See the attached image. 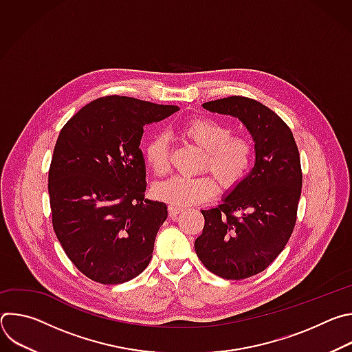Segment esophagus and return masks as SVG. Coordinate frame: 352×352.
<instances>
[{
  "mask_svg": "<svg viewBox=\"0 0 352 352\" xmlns=\"http://www.w3.org/2000/svg\"><path fill=\"white\" fill-rule=\"evenodd\" d=\"M182 212L181 208H175V206H170L168 208V213H170V217H175L177 214H179Z\"/></svg>",
  "mask_w": 352,
  "mask_h": 352,
  "instance_id": "esophagus-1",
  "label": "esophagus"
}]
</instances>
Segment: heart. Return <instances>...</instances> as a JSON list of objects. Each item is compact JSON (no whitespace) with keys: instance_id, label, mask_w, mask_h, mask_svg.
I'll return each mask as SVG.
<instances>
[{"instance_id":"1","label":"heart","mask_w":352,"mask_h":352,"mask_svg":"<svg viewBox=\"0 0 352 352\" xmlns=\"http://www.w3.org/2000/svg\"><path fill=\"white\" fill-rule=\"evenodd\" d=\"M181 135L190 140L204 156L200 170H209L220 186H235L249 171L254 159V146L243 135H231V128L212 118H196L181 126ZM147 167L156 175H164L170 168L168 139L166 135L150 138L143 148ZM155 195L175 208H185L209 199L216 184L209 175H175L155 185Z\"/></svg>"}]
</instances>
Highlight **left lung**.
Instances as JSON below:
<instances>
[{"mask_svg":"<svg viewBox=\"0 0 352 352\" xmlns=\"http://www.w3.org/2000/svg\"><path fill=\"white\" fill-rule=\"evenodd\" d=\"M202 107L238 118L255 143L254 168L219 206L200 210L205 227L195 241L206 269L242 280L263 272L292 234L302 188L299 152L287 124L256 100L231 96Z\"/></svg>","mask_w":352,"mask_h":352,"instance_id":"obj_1","label":"left lung"}]
</instances>
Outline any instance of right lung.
I'll return each mask as SVG.
<instances>
[{
  "instance_id": "add662e5",
  "label": "right lung",
  "mask_w": 352,
  "mask_h": 352,
  "mask_svg": "<svg viewBox=\"0 0 352 352\" xmlns=\"http://www.w3.org/2000/svg\"><path fill=\"white\" fill-rule=\"evenodd\" d=\"M125 96L82 107L61 129L48 171L56 235L86 277L121 284L139 276L153 255L167 206L144 199L143 126L177 113Z\"/></svg>"
}]
</instances>
